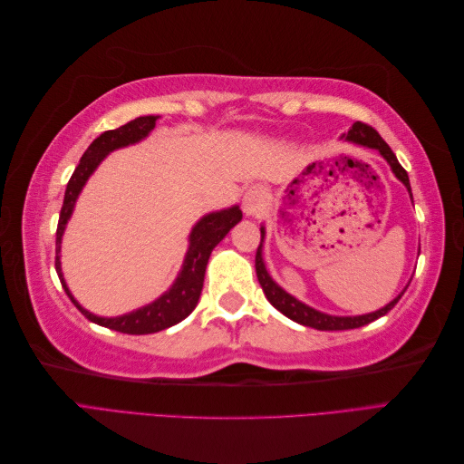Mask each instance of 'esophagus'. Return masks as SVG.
<instances>
[{
    "label": "esophagus",
    "mask_w": 464,
    "mask_h": 464,
    "mask_svg": "<svg viewBox=\"0 0 464 464\" xmlns=\"http://www.w3.org/2000/svg\"><path fill=\"white\" fill-rule=\"evenodd\" d=\"M265 207V191L259 186L249 188L244 193V199H242V208L247 217H256L261 213V208Z\"/></svg>",
    "instance_id": "obj_1"
}]
</instances>
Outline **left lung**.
Listing matches in <instances>:
<instances>
[{"label":"left lung","instance_id":"1","mask_svg":"<svg viewBox=\"0 0 464 464\" xmlns=\"http://www.w3.org/2000/svg\"><path fill=\"white\" fill-rule=\"evenodd\" d=\"M341 139H344V141L348 143H354V145H360V147H366V149H373L377 150L382 157L387 160V164L391 166V172L395 174V178L401 181V184L409 189L411 193V199H412V189H411V179H409V174H406L404 168L399 164L395 152L391 150V147L383 141L382 135H379L373 128H370V125L362 123V121H356L353 128H350L348 133H343ZM263 237H265V227H261V244L257 247V254H256V271H257V278H259V285L265 292L266 300H269L276 310L286 315L288 319L300 323V325H305V327H314V329H319V331H344V329H358V327H363L368 325V323L383 317L385 314H389L392 307H395V304L401 300V296L404 294V290L399 294V296L395 300H391L387 305H383L382 310L377 312H372V314H363V315H329V314H323L319 310H314L312 305H307L300 300H296L292 296V294H288L285 288H280L273 276L269 275V271H266L265 266V261H263Z\"/></svg>","mask_w":464,"mask_h":464}]
</instances>
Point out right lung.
Returning a JSON list of instances; mask_svg holds the SVG:
<instances>
[{
	"label": "right lung",
	"mask_w": 464,
	"mask_h": 464,
	"mask_svg": "<svg viewBox=\"0 0 464 464\" xmlns=\"http://www.w3.org/2000/svg\"><path fill=\"white\" fill-rule=\"evenodd\" d=\"M157 120L159 116L135 118L130 123L121 125V128L104 131L101 137L94 139V141L89 145V149L85 150V154L81 157L72 179H69L65 198H63V207L60 213L58 232H55V271H58L62 286L69 296V300L77 305V310L82 315H85L89 321L96 323V325L108 327L111 331L128 333V334L159 333L162 329L176 325L179 321H184L199 302L203 280H205V269H207L210 254H213L217 244L224 240V236L230 232V228H234L236 224L242 220L240 207L234 205L228 208L215 210V213H208L195 222V227L189 232V246L186 251L184 265H181L174 285L168 288L162 296H159L157 300L143 307H139V310H133L130 314H123L118 317H101L85 310V307L73 298V294L67 288L63 273H62L60 251H62V237L67 227V220L73 215L79 193L82 191V188H85L92 172L101 166V162L111 150L143 141V139L154 130Z\"/></svg>",
	"instance_id": "add662e5"
}]
</instances>
